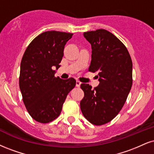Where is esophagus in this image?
Here are the masks:
<instances>
[{
	"label": "esophagus",
	"mask_w": 154,
	"mask_h": 154,
	"mask_svg": "<svg viewBox=\"0 0 154 154\" xmlns=\"http://www.w3.org/2000/svg\"><path fill=\"white\" fill-rule=\"evenodd\" d=\"M80 85H81V82H79V81L78 80L76 81V86H77V88H79V87H80Z\"/></svg>",
	"instance_id": "34e87169"
}]
</instances>
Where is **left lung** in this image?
<instances>
[{
  "label": "left lung",
  "mask_w": 154,
  "mask_h": 154,
  "mask_svg": "<svg viewBox=\"0 0 154 154\" xmlns=\"http://www.w3.org/2000/svg\"><path fill=\"white\" fill-rule=\"evenodd\" d=\"M83 36L92 47L89 71L97 72L100 84L94 90L81 84L85 95L80 108L89 122L100 125L113 119L126 101L133 83L132 60L126 47L110 31L97 29Z\"/></svg>",
  "instance_id": "1"
}]
</instances>
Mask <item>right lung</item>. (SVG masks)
<instances>
[{
    "label": "right lung",
    "instance_id": "add662e5",
    "mask_svg": "<svg viewBox=\"0 0 154 154\" xmlns=\"http://www.w3.org/2000/svg\"><path fill=\"white\" fill-rule=\"evenodd\" d=\"M72 34L49 31L36 36L26 48L21 62L19 88L28 112L42 123L60 115L68 93L75 88L74 78L55 77Z\"/></svg>",
    "mask_w": 154,
    "mask_h": 154
}]
</instances>
